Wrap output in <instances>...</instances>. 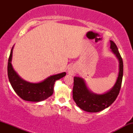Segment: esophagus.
I'll return each mask as SVG.
<instances>
[{"mask_svg": "<svg viewBox=\"0 0 133 133\" xmlns=\"http://www.w3.org/2000/svg\"><path fill=\"white\" fill-rule=\"evenodd\" d=\"M68 73L69 74H70V75L71 76H74L75 75L76 73L77 72V69H76V68L75 66H70L69 68H68Z\"/></svg>", "mask_w": 133, "mask_h": 133, "instance_id": "34e87169", "label": "esophagus"}]
</instances>
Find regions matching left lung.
Wrapping results in <instances>:
<instances>
[{"label":"left lung","instance_id":"8db88e82","mask_svg":"<svg viewBox=\"0 0 133 133\" xmlns=\"http://www.w3.org/2000/svg\"><path fill=\"white\" fill-rule=\"evenodd\" d=\"M110 44L111 51L119 61L118 75L116 81L111 89L103 94H96L90 91L83 78H74L73 99L77 106L87 112H99L108 108L114 103L119 92L123 76V62L116 45L112 41H110Z\"/></svg>","mask_w":133,"mask_h":133}]
</instances>
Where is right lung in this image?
<instances>
[{"label": "right lung", "mask_w": 133, "mask_h": 133, "mask_svg": "<svg viewBox=\"0 0 133 133\" xmlns=\"http://www.w3.org/2000/svg\"><path fill=\"white\" fill-rule=\"evenodd\" d=\"M14 46L9 56L7 73L9 82L14 91L21 98L27 101L40 102L46 99L54 92L56 81L64 77L66 73L64 72L51 76L39 82H30L24 80L15 71L12 65Z\"/></svg>", "instance_id": "right-lung-1"}]
</instances>
